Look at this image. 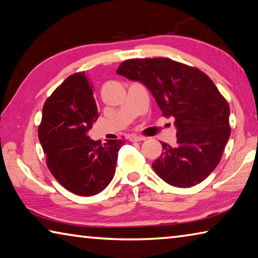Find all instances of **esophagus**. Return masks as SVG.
<instances>
[{"mask_svg": "<svg viewBox=\"0 0 258 258\" xmlns=\"http://www.w3.org/2000/svg\"><path fill=\"white\" fill-rule=\"evenodd\" d=\"M128 140L132 142H138V141H143V140H146L143 137H140V135L137 134H132L128 137Z\"/></svg>", "mask_w": 258, "mask_h": 258, "instance_id": "esophagus-1", "label": "esophagus"}]
</instances>
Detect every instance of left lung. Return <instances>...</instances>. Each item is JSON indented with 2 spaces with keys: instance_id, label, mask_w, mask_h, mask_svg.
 <instances>
[{
  "instance_id": "1",
  "label": "left lung",
  "mask_w": 258,
  "mask_h": 258,
  "mask_svg": "<svg viewBox=\"0 0 258 258\" xmlns=\"http://www.w3.org/2000/svg\"><path fill=\"white\" fill-rule=\"evenodd\" d=\"M118 75L148 87L164 117H173L177 145L163 142L152 164L157 175L177 187L203 182L216 168L230 138V107L206 74L167 58L131 59Z\"/></svg>"
}]
</instances>
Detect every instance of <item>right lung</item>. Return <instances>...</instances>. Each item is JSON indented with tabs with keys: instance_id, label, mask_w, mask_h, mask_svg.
I'll return each mask as SVG.
<instances>
[{
	"instance_id": "add662e5",
	"label": "right lung",
	"mask_w": 258,
	"mask_h": 258,
	"mask_svg": "<svg viewBox=\"0 0 258 258\" xmlns=\"http://www.w3.org/2000/svg\"><path fill=\"white\" fill-rule=\"evenodd\" d=\"M92 89L84 72L67 77L45 101L38 126L51 174L64 189L83 197L108 186L125 143L109 140L101 145L87 137L99 117Z\"/></svg>"
}]
</instances>
